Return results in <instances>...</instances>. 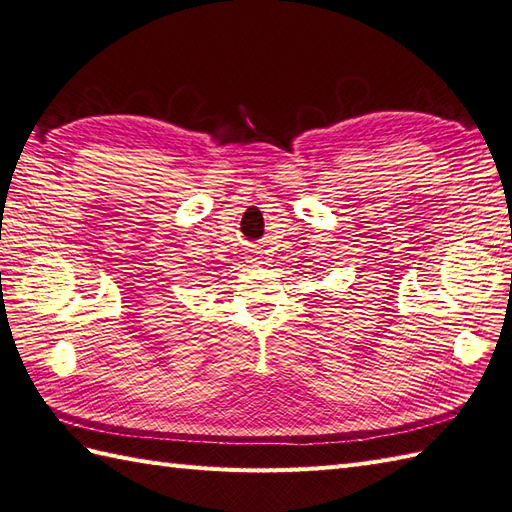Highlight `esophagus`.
I'll use <instances>...</instances> for the list:
<instances>
[{
  "instance_id": "34e87169",
  "label": "esophagus",
  "mask_w": 512,
  "mask_h": 512,
  "mask_svg": "<svg viewBox=\"0 0 512 512\" xmlns=\"http://www.w3.org/2000/svg\"><path fill=\"white\" fill-rule=\"evenodd\" d=\"M252 263H258V258H254V260H252Z\"/></svg>"
}]
</instances>
